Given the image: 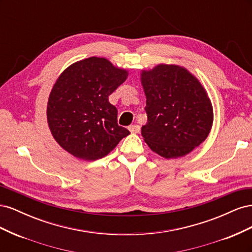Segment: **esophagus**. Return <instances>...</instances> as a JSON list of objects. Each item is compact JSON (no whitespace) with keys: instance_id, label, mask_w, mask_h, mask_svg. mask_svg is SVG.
<instances>
[{"instance_id":"esophagus-1","label":"esophagus","mask_w":252,"mask_h":252,"mask_svg":"<svg viewBox=\"0 0 252 252\" xmlns=\"http://www.w3.org/2000/svg\"><path fill=\"white\" fill-rule=\"evenodd\" d=\"M128 129H129V131L132 132V133H139L140 130H141V128H140L139 125H131V126H129Z\"/></svg>"}]
</instances>
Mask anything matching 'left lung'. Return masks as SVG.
<instances>
[{
	"mask_svg": "<svg viewBox=\"0 0 252 252\" xmlns=\"http://www.w3.org/2000/svg\"><path fill=\"white\" fill-rule=\"evenodd\" d=\"M147 123L142 135L149 148L165 158L188 155L207 138L213 122L210 98L186 68L158 64L142 70Z\"/></svg>",
	"mask_w": 252,
	"mask_h": 252,
	"instance_id": "8db88e82",
	"label": "left lung"
}]
</instances>
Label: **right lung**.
Listing matches in <instances>:
<instances>
[{"label": "right lung", "instance_id": "obj_1", "mask_svg": "<svg viewBox=\"0 0 252 252\" xmlns=\"http://www.w3.org/2000/svg\"><path fill=\"white\" fill-rule=\"evenodd\" d=\"M127 77V70L96 57L61 73L47 104L48 126L61 147L80 159L95 161L130 133L118 125V110L108 101Z\"/></svg>", "mask_w": 252, "mask_h": 252}]
</instances>
